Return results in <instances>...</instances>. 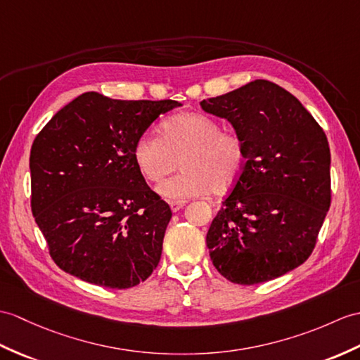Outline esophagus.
Returning a JSON list of instances; mask_svg holds the SVG:
<instances>
[{
	"label": "esophagus",
	"mask_w": 360,
	"mask_h": 360,
	"mask_svg": "<svg viewBox=\"0 0 360 360\" xmlns=\"http://www.w3.org/2000/svg\"><path fill=\"white\" fill-rule=\"evenodd\" d=\"M169 204H170L172 212H179L181 208H182L184 205H186L187 202H186V200H170Z\"/></svg>",
	"instance_id": "34e87169"
}]
</instances>
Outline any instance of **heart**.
Instances as JSON below:
<instances>
[{"label":"heart","instance_id":"1","mask_svg":"<svg viewBox=\"0 0 360 360\" xmlns=\"http://www.w3.org/2000/svg\"><path fill=\"white\" fill-rule=\"evenodd\" d=\"M139 172L150 182L167 179L160 193L186 199L207 193H225L240 179L247 167L245 142L235 131H224L214 118L199 112L173 115L161 124V136L146 131L133 146Z\"/></svg>","mask_w":360,"mask_h":360}]
</instances>
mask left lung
<instances>
[{"mask_svg": "<svg viewBox=\"0 0 360 360\" xmlns=\"http://www.w3.org/2000/svg\"><path fill=\"white\" fill-rule=\"evenodd\" d=\"M200 107L229 120L247 148L245 170L207 233L216 270L239 285L295 270L313 253L331 204L325 131L297 98L265 79Z\"/></svg>", "mask_w": 360, "mask_h": 360, "instance_id": "left-lung-1", "label": "left lung"}]
</instances>
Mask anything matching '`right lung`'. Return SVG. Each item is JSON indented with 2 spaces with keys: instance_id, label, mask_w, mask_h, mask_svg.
Listing matches in <instances>:
<instances>
[{
  "instance_id": "obj_1",
  "label": "right lung",
  "mask_w": 360,
  "mask_h": 360,
  "mask_svg": "<svg viewBox=\"0 0 360 360\" xmlns=\"http://www.w3.org/2000/svg\"><path fill=\"white\" fill-rule=\"evenodd\" d=\"M179 105L87 91L38 133L30 150V205L61 270L118 290L153 273L172 210L147 186L133 146L160 115Z\"/></svg>"
}]
</instances>
